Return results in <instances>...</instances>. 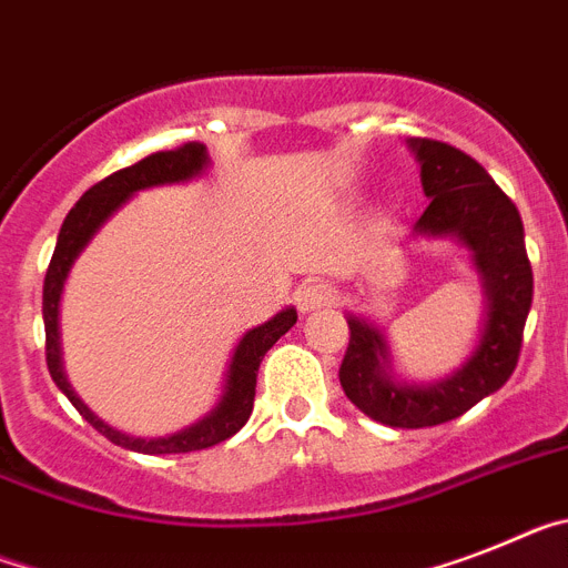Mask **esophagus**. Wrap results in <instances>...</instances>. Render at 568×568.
Returning a JSON list of instances; mask_svg holds the SVG:
<instances>
[{
	"instance_id": "esophagus-1",
	"label": "esophagus",
	"mask_w": 568,
	"mask_h": 568,
	"mask_svg": "<svg viewBox=\"0 0 568 568\" xmlns=\"http://www.w3.org/2000/svg\"><path fill=\"white\" fill-rule=\"evenodd\" d=\"M334 300H337V294H334L332 285L320 283V280L305 283L303 288L297 291V308L303 314L317 312V308H325V305H334Z\"/></svg>"
}]
</instances>
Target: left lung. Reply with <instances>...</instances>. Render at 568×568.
<instances>
[{"label": "left lung", "mask_w": 568, "mask_h": 568, "mask_svg": "<svg viewBox=\"0 0 568 568\" xmlns=\"http://www.w3.org/2000/svg\"><path fill=\"white\" fill-rule=\"evenodd\" d=\"M408 148L417 154L423 191L432 200L414 223V236H455L471 251L486 291L480 339L457 372L428 386H408L388 374L392 359L379 328L348 317L352 337L339 366V386L359 412L383 426L426 428L455 420L511 377L535 280L520 211L486 168L448 142L408 140Z\"/></svg>", "instance_id": "left-lung-1"}]
</instances>
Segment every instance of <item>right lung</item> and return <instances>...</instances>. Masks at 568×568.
Masks as SVG:
<instances>
[{"mask_svg": "<svg viewBox=\"0 0 568 568\" xmlns=\"http://www.w3.org/2000/svg\"><path fill=\"white\" fill-rule=\"evenodd\" d=\"M205 168H209L205 145H200V142H185V145L174 148V151H156V154L145 156V160H140L136 165L122 168L116 174L105 176L102 182L91 185L85 194L79 196L77 205L68 211L65 223L59 229L51 265H48L45 271L42 317H45V359L53 383H57L59 392L65 394L68 400L73 403V408H77L97 432L105 434L108 440L116 443V446L131 448V452H142V455H182V452H200V448L216 446V443L229 440L231 434L240 432V428L248 423L251 408H254L256 372H260V363H263L265 352L288 332L291 325L297 323V312H294V308H283V312L274 314L268 323L256 325V328L245 332L243 339L236 343L234 357H231L229 377H225V388L220 403H216L202 420H196L194 426L182 428V432L176 434H168V437L145 440V437H131V434L116 432V428L102 423L85 403L79 400L77 392H73L71 383H68L65 372H62V357H59V297H62V288H65L68 271H71L73 260H77V256L82 254V248L91 243V236L102 229V223H105L108 216L116 209H122L136 191L154 189V185H168V182L194 180V176H200Z\"/></svg>", "mask_w": 568, "mask_h": 568, "instance_id": "right-lung-1", "label": "right lung"}]
</instances>
